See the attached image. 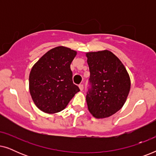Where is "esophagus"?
I'll return each instance as SVG.
<instances>
[{
  "mask_svg": "<svg viewBox=\"0 0 156 156\" xmlns=\"http://www.w3.org/2000/svg\"><path fill=\"white\" fill-rule=\"evenodd\" d=\"M79 87H80L81 91H82L83 89H84V85H83L82 84H80V85H79Z\"/></svg>",
  "mask_w": 156,
  "mask_h": 156,
  "instance_id": "obj_1",
  "label": "esophagus"
}]
</instances>
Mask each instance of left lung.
Masks as SVG:
<instances>
[{
	"instance_id": "obj_1",
	"label": "left lung",
	"mask_w": 156,
	"mask_h": 156,
	"mask_svg": "<svg viewBox=\"0 0 156 156\" xmlns=\"http://www.w3.org/2000/svg\"><path fill=\"white\" fill-rule=\"evenodd\" d=\"M90 76L87 103L97 119L106 118L120 110L129 95L131 81L122 62L108 50L87 54Z\"/></svg>"
}]
</instances>
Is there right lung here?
Segmentation results:
<instances>
[{
	"mask_svg": "<svg viewBox=\"0 0 156 156\" xmlns=\"http://www.w3.org/2000/svg\"><path fill=\"white\" fill-rule=\"evenodd\" d=\"M76 52L59 46L49 50L32 68L29 89L34 103L48 114L63 110L79 87L72 81L70 69Z\"/></svg>",
	"mask_w": 156,
	"mask_h": 156,
	"instance_id": "obj_1",
	"label": "right lung"
}]
</instances>
